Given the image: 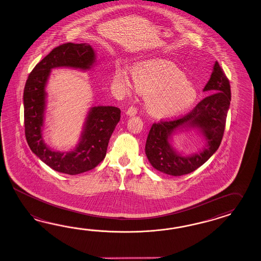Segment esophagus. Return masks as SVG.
<instances>
[{"instance_id":"esophagus-1","label":"esophagus","mask_w":261,"mask_h":261,"mask_svg":"<svg viewBox=\"0 0 261 261\" xmlns=\"http://www.w3.org/2000/svg\"><path fill=\"white\" fill-rule=\"evenodd\" d=\"M136 114H137V109L134 107V106H130V107L127 109V115H129V116H133V115H135Z\"/></svg>"}]
</instances>
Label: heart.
<instances>
[{
    "label": "heart",
    "instance_id": "obj_1",
    "mask_svg": "<svg viewBox=\"0 0 261 261\" xmlns=\"http://www.w3.org/2000/svg\"><path fill=\"white\" fill-rule=\"evenodd\" d=\"M136 88L145 93L147 110L156 116L179 114L193 104L197 91L173 63L166 60H147L137 64L133 72ZM114 79L124 90L130 89L126 70L117 69Z\"/></svg>",
    "mask_w": 261,
    "mask_h": 261
}]
</instances>
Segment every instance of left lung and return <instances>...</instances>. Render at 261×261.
I'll list each match as a JSON object with an SVG mask.
<instances>
[{
  "instance_id": "left-lung-1",
  "label": "left lung",
  "mask_w": 261,
  "mask_h": 261,
  "mask_svg": "<svg viewBox=\"0 0 261 261\" xmlns=\"http://www.w3.org/2000/svg\"><path fill=\"white\" fill-rule=\"evenodd\" d=\"M203 91L210 94L191 112L173 120L153 123L147 135L146 154L151 166L161 172L180 176L202 166L221 145L230 101V82L218 61ZM198 127L207 139L208 147L191 156H181L169 144V137L180 127Z\"/></svg>"
}]
</instances>
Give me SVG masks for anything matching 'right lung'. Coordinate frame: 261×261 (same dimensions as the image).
I'll return each instance as SVG.
<instances>
[{
	"label": "right lung",
	"instance_id": "right-lung-1",
	"mask_svg": "<svg viewBox=\"0 0 261 261\" xmlns=\"http://www.w3.org/2000/svg\"><path fill=\"white\" fill-rule=\"evenodd\" d=\"M94 59V50L87 43L61 44L54 48L34 67L24 86V133L27 144L40 160L58 172L75 175L96 167L105 158L110 138L120 120L119 108H92L81 141L74 151H54L43 143L41 127L45 109L44 89L51 69L73 67L87 70Z\"/></svg>",
	"mask_w": 261,
	"mask_h": 261
}]
</instances>
